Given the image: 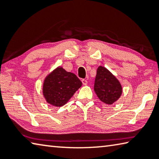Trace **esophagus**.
I'll list each match as a JSON object with an SVG mask.
<instances>
[{"mask_svg":"<svg viewBox=\"0 0 159 159\" xmlns=\"http://www.w3.org/2000/svg\"><path fill=\"white\" fill-rule=\"evenodd\" d=\"M82 83L84 85H86L88 84V81H87V80H86V79H82Z\"/></svg>","mask_w":159,"mask_h":159,"instance_id":"34e87169","label":"esophagus"}]
</instances>
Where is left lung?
<instances>
[{
  "label": "left lung",
  "instance_id": "obj_1",
  "mask_svg": "<svg viewBox=\"0 0 159 159\" xmlns=\"http://www.w3.org/2000/svg\"><path fill=\"white\" fill-rule=\"evenodd\" d=\"M94 90L99 99L107 104H112L122 93L120 82L108 69L101 66L97 70Z\"/></svg>",
  "mask_w": 159,
  "mask_h": 159
}]
</instances>
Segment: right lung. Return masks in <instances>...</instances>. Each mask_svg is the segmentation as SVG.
I'll return each instance as SVG.
<instances>
[{"mask_svg":"<svg viewBox=\"0 0 159 159\" xmlns=\"http://www.w3.org/2000/svg\"><path fill=\"white\" fill-rule=\"evenodd\" d=\"M82 83L76 75L58 67L45 78L43 93L51 105L61 107L74 95Z\"/></svg>","mask_w":159,"mask_h":159,"instance_id":"right-lung-1","label":"right lung"}]
</instances>
